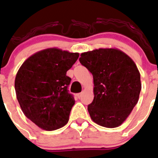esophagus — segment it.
Segmentation results:
<instances>
[{
    "label": "esophagus",
    "mask_w": 158,
    "mask_h": 158,
    "mask_svg": "<svg viewBox=\"0 0 158 158\" xmlns=\"http://www.w3.org/2000/svg\"><path fill=\"white\" fill-rule=\"evenodd\" d=\"M77 97H78V98H79V99H80L81 97H82V94H81V93H80V94H78Z\"/></svg>",
    "instance_id": "34e87169"
}]
</instances>
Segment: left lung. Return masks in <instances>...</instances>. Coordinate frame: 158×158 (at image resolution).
I'll return each mask as SVG.
<instances>
[{
  "mask_svg": "<svg viewBox=\"0 0 158 158\" xmlns=\"http://www.w3.org/2000/svg\"><path fill=\"white\" fill-rule=\"evenodd\" d=\"M79 61L94 77L91 119L99 126L115 128L126 120L139 101L140 74L129 55L116 48H99L81 54Z\"/></svg>",
  "mask_w": 158,
  "mask_h": 158,
  "instance_id": "left-lung-1",
  "label": "left lung"
}]
</instances>
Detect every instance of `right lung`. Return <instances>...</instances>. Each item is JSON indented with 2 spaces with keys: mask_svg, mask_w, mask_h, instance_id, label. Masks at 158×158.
<instances>
[{
  "mask_svg": "<svg viewBox=\"0 0 158 158\" xmlns=\"http://www.w3.org/2000/svg\"><path fill=\"white\" fill-rule=\"evenodd\" d=\"M58 48H48L28 57L15 80L16 97L25 115L44 130L63 127L69 122L74 97L66 76L79 57Z\"/></svg>",
  "mask_w": 158,
  "mask_h": 158,
  "instance_id": "add662e5",
  "label": "right lung"
}]
</instances>
